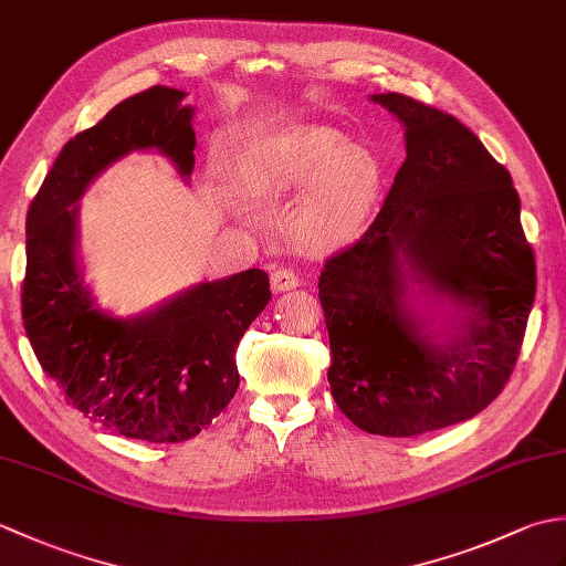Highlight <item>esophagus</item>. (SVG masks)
Segmentation results:
<instances>
[{
	"instance_id": "obj_1",
	"label": "esophagus",
	"mask_w": 566,
	"mask_h": 566,
	"mask_svg": "<svg viewBox=\"0 0 566 566\" xmlns=\"http://www.w3.org/2000/svg\"><path fill=\"white\" fill-rule=\"evenodd\" d=\"M270 284H272V292H290V290H296V286H298V276L292 270L280 268V270L272 272Z\"/></svg>"
}]
</instances>
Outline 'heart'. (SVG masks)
Returning a JSON list of instances; mask_svg holds the SVG:
<instances>
[{"mask_svg": "<svg viewBox=\"0 0 566 566\" xmlns=\"http://www.w3.org/2000/svg\"><path fill=\"white\" fill-rule=\"evenodd\" d=\"M233 179L248 197L270 199L308 187L292 213L298 245L326 252L363 231L379 195V165L340 130L298 128L270 148L238 158Z\"/></svg>", "mask_w": 566, "mask_h": 566, "instance_id": "1", "label": "heart"}]
</instances>
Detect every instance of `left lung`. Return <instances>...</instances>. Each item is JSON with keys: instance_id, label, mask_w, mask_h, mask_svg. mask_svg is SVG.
I'll use <instances>...</instances> for the list:
<instances>
[{"instance_id": "8db88e82", "label": "left lung", "mask_w": 566, "mask_h": 566, "mask_svg": "<svg viewBox=\"0 0 566 566\" xmlns=\"http://www.w3.org/2000/svg\"><path fill=\"white\" fill-rule=\"evenodd\" d=\"M406 128V160L365 235L326 260L318 298L328 384L371 436L411 438L476 416L506 387L535 298L521 197L472 130L406 94H371ZM458 316L430 334L410 286Z\"/></svg>"}]
</instances>
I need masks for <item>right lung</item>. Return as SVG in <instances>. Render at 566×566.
<instances>
[{"mask_svg":"<svg viewBox=\"0 0 566 566\" xmlns=\"http://www.w3.org/2000/svg\"><path fill=\"white\" fill-rule=\"evenodd\" d=\"M185 97L158 84L116 104L65 143L27 216L21 316L35 357L84 418L148 442L195 438L223 411L240 384L238 343L272 296L268 272L245 270L118 318L84 284L75 203L134 150H158L189 177L197 136Z\"/></svg>","mask_w":566,"mask_h":566,"instance_id":"obj_1","label":"right lung"}]
</instances>
